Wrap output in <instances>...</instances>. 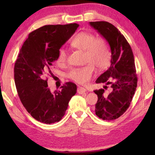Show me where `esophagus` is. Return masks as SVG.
Here are the masks:
<instances>
[{"label":"esophagus","mask_w":155,"mask_h":155,"mask_svg":"<svg viewBox=\"0 0 155 155\" xmlns=\"http://www.w3.org/2000/svg\"><path fill=\"white\" fill-rule=\"evenodd\" d=\"M86 91H87V90H86V89L84 88V87H78V89H77V92L78 94H84Z\"/></svg>","instance_id":"obj_1"}]
</instances>
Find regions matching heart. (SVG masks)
Instances as JSON below:
<instances>
[{
	"mask_svg": "<svg viewBox=\"0 0 155 155\" xmlns=\"http://www.w3.org/2000/svg\"><path fill=\"white\" fill-rule=\"evenodd\" d=\"M72 47L85 51V61L87 64L75 68L68 72L70 79L81 85H85L93 77L95 67L102 70L109 65L111 58V50L108 40L103 37L96 38L94 34L81 31L71 41ZM68 61V54L65 49H60L57 62L64 65Z\"/></svg>",
	"mask_w": 155,
	"mask_h": 155,
	"instance_id": "obj_1",
	"label": "heart"
}]
</instances>
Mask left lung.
Masks as SVG:
<instances>
[{"mask_svg": "<svg viewBox=\"0 0 155 155\" xmlns=\"http://www.w3.org/2000/svg\"><path fill=\"white\" fill-rule=\"evenodd\" d=\"M90 25L109 42L111 50V65L97 78L96 83L110 85L111 91L105 96L104 89L94 91L98 96L96 115L103 120H113L127 111L137 85L135 60L131 47L124 36L111 23L90 22Z\"/></svg>", "mask_w": 155, "mask_h": 155, "instance_id": "1", "label": "left lung"}]
</instances>
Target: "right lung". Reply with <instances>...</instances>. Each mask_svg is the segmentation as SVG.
<instances>
[{
  "mask_svg": "<svg viewBox=\"0 0 155 155\" xmlns=\"http://www.w3.org/2000/svg\"><path fill=\"white\" fill-rule=\"evenodd\" d=\"M77 23L45 25L29 33L14 65V81L21 103L38 121L52 124L60 121L68 103L77 93V85L66 82L61 90L48 88L46 74L56 61L61 47L78 27Z\"/></svg>",
  "mask_w": 155,
  "mask_h": 155,
  "instance_id": "add662e5",
  "label": "right lung"
}]
</instances>
